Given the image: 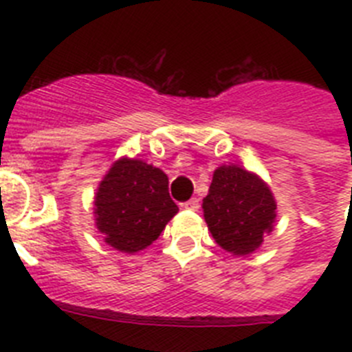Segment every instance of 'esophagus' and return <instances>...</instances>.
<instances>
[{"mask_svg":"<svg viewBox=\"0 0 352 352\" xmlns=\"http://www.w3.org/2000/svg\"><path fill=\"white\" fill-rule=\"evenodd\" d=\"M183 208H186V210L197 211L199 208H201V204H199V199H197V197H192L190 201H186V203L183 204Z\"/></svg>","mask_w":352,"mask_h":352,"instance_id":"1","label":"esophagus"}]
</instances>
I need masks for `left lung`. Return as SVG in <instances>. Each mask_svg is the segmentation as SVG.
<instances>
[{
    "label": "left lung",
    "instance_id": "left-lung-1",
    "mask_svg": "<svg viewBox=\"0 0 352 352\" xmlns=\"http://www.w3.org/2000/svg\"><path fill=\"white\" fill-rule=\"evenodd\" d=\"M203 211L214 241L232 256H247L273 231L276 203L257 174L231 164L213 173Z\"/></svg>",
    "mask_w": 352,
    "mask_h": 352
}]
</instances>
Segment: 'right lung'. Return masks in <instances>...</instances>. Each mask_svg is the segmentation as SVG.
Listing matches in <instances>:
<instances>
[{
	"label": "right lung",
	"instance_id": "1",
	"mask_svg": "<svg viewBox=\"0 0 352 352\" xmlns=\"http://www.w3.org/2000/svg\"><path fill=\"white\" fill-rule=\"evenodd\" d=\"M176 213L167 174L138 158L114 162L95 195L96 229L125 254L153 243Z\"/></svg>",
	"mask_w": 352,
	"mask_h": 352
}]
</instances>
